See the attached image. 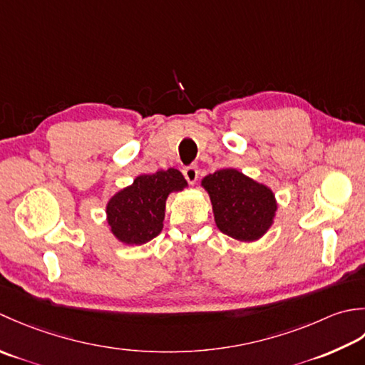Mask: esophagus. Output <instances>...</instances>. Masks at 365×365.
Instances as JSON below:
<instances>
[{
	"label": "esophagus",
	"mask_w": 365,
	"mask_h": 365,
	"mask_svg": "<svg viewBox=\"0 0 365 365\" xmlns=\"http://www.w3.org/2000/svg\"><path fill=\"white\" fill-rule=\"evenodd\" d=\"M182 173H184V178H185V180H187L189 184H195L197 182V180H198V170H197L195 165L185 167L182 170Z\"/></svg>",
	"instance_id": "1"
}]
</instances>
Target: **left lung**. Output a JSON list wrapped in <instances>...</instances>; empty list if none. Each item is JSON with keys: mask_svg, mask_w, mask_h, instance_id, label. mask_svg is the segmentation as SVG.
Here are the masks:
<instances>
[{"mask_svg": "<svg viewBox=\"0 0 365 365\" xmlns=\"http://www.w3.org/2000/svg\"><path fill=\"white\" fill-rule=\"evenodd\" d=\"M202 185L210 193L215 225L222 233L250 242L271 228L277 202L267 185L236 168L217 170L205 176Z\"/></svg>", "mask_w": 365, "mask_h": 365, "instance_id": "1", "label": "left lung"}]
</instances>
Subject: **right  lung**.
I'll use <instances>...</instances> for the list:
<instances>
[{
	"label": "right lung",
	"instance_id": "obj_1",
	"mask_svg": "<svg viewBox=\"0 0 365 365\" xmlns=\"http://www.w3.org/2000/svg\"><path fill=\"white\" fill-rule=\"evenodd\" d=\"M184 187H187V181L176 168L137 176L130 185L108 200L106 211L111 233L129 245L151 241L163 228L168 195Z\"/></svg>",
	"mask_w": 365,
	"mask_h": 365
}]
</instances>
